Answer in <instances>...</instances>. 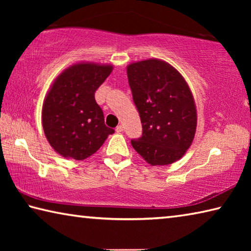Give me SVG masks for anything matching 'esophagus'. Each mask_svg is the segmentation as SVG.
I'll list each match as a JSON object with an SVG mask.
<instances>
[{
	"label": "esophagus",
	"instance_id": "esophagus-1",
	"mask_svg": "<svg viewBox=\"0 0 251 251\" xmlns=\"http://www.w3.org/2000/svg\"><path fill=\"white\" fill-rule=\"evenodd\" d=\"M115 130L117 131V133H122V131L124 130V127H123V125H118L115 128Z\"/></svg>",
	"mask_w": 251,
	"mask_h": 251
}]
</instances>
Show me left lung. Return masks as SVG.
Listing matches in <instances>:
<instances>
[{
    "instance_id": "8db88e82",
    "label": "left lung",
    "mask_w": 251,
    "mask_h": 251,
    "mask_svg": "<svg viewBox=\"0 0 251 251\" xmlns=\"http://www.w3.org/2000/svg\"><path fill=\"white\" fill-rule=\"evenodd\" d=\"M127 76L143 133L131 139L134 150L152 166L181 158L196 131L193 94L184 77L159 59L128 65Z\"/></svg>"
}]
</instances>
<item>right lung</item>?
<instances>
[{
    "instance_id": "right-lung-1",
    "label": "right lung",
    "mask_w": 251,
    "mask_h": 251,
    "mask_svg": "<svg viewBox=\"0 0 251 251\" xmlns=\"http://www.w3.org/2000/svg\"><path fill=\"white\" fill-rule=\"evenodd\" d=\"M112 70L110 65L79 63L55 79L44 100L42 123L50 146L63 157L87 158L114 133L95 100V92Z\"/></svg>"
}]
</instances>
